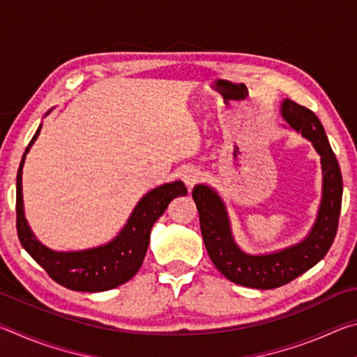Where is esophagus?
<instances>
[{"label":"esophagus","instance_id":"34e87169","mask_svg":"<svg viewBox=\"0 0 357 357\" xmlns=\"http://www.w3.org/2000/svg\"><path fill=\"white\" fill-rule=\"evenodd\" d=\"M200 179H202V172L195 167L187 168V170L184 172V183L187 187H189V189H192L193 185L198 184V181Z\"/></svg>","mask_w":357,"mask_h":357}]
</instances>
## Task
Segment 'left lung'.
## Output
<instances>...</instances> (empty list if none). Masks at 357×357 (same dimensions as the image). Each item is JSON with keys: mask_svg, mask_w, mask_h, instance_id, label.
Here are the masks:
<instances>
[{"mask_svg": "<svg viewBox=\"0 0 357 357\" xmlns=\"http://www.w3.org/2000/svg\"><path fill=\"white\" fill-rule=\"evenodd\" d=\"M282 116L291 128L310 140L321 155V208L312 233L302 243L273 255H245L234 244L227 211L219 195L208 185H197L192 190V198L200 214V228L209 258L228 280L243 287L273 289L287 285L324 258L337 234L342 209L343 179L323 124L312 110L289 99L282 104Z\"/></svg>", "mask_w": 357, "mask_h": 357, "instance_id": "1", "label": "left lung"}]
</instances>
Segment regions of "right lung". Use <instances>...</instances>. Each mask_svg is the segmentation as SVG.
Wrapping results in <instances>:
<instances>
[{
  "instance_id": "1",
  "label": "right lung",
  "mask_w": 357,
  "mask_h": 357,
  "mask_svg": "<svg viewBox=\"0 0 357 357\" xmlns=\"http://www.w3.org/2000/svg\"><path fill=\"white\" fill-rule=\"evenodd\" d=\"M40 126L26 146L25 154L38 138ZM25 154L17 173V234L23 249L34 258V261L44 268L56 283L74 291H107L130 280L138 273L146 255L149 233L155 220L165 213L173 198L187 195L185 185L181 181L157 187L142 198L128 225L112 243L91 250L58 253L47 249L33 236L23 215L22 167Z\"/></svg>"
}]
</instances>
